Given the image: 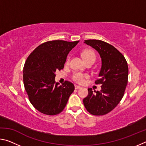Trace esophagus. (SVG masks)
I'll list each match as a JSON object with an SVG mask.
<instances>
[{"label": "esophagus", "instance_id": "1", "mask_svg": "<svg viewBox=\"0 0 146 146\" xmlns=\"http://www.w3.org/2000/svg\"><path fill=\"white\" fill-rule=\"evenodd\" d=\"M75 88L76 90H77V89H80V88H81L80 86H77V85H75Z\"/></svg>", "mask_w": 146, "mask_h": 146}]
</instances>
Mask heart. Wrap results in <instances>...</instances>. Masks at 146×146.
Here are the masks:
<instances>
[{
    "instance_id": "1",
    "label": "heart",
    "mask_w": 146,
    "mask_h": 146,
    "mask_svg": "<svg viewBox=\"0 0 146 146\" xmlns=\"http://www.w3.org/2000/svg\"><path fill=\"white\" fill-rule=\"evenodd\" d=\"M82 56L84 60L86 62L90 60H95V55L92 50L90 49H86L82 53ZM69 62V58L68 59V62ZM88 77V75L86 74H83L80 72H75L73 74L72 79L78 84H82L84 82L85 78Z\"/></svg>"
}]
</instances>
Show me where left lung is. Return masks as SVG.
I'll return each instance as SVG.
<instances>
[{"label": "left lung", "instance_id": "8db88e82", "mask_svg": "<svg viewBox=\"0 0 146 146\" xmlns=\"http://www.w3.org/2000/svg\"><path fill=\"white\" fill-rule=\"evenodd\" d=\"M99 53L102 65L96 84L101 90L95 94L88 88V97L83 102L88 111L93 115H104L112 111L120 102L128 81V66L123 55L114 46L99 40L84 42Z\"/></svg>", "mask_w": 146, "mask_h": 146}]
</instances>
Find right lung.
<instances>
[{
    "label": "right lung",
    "instance_id": "obj_1",
    "mask_svg": "<svg viewBox=\"0 0 146 146\" xmlns=\"http://www.w3.org/2000/svg\"><path fill=\"white\" fill-rule=\"evenodd\" d=\"M78 42H46L35 49L24 64V88L31 104L43 114L61 113L75 90L73 84L65 81L59 85L55 78L56 71L64 68L68 53Z\"/></svg>",
    "mask_w": 146,
    "mask_h": 146
}]
</instances>
